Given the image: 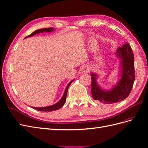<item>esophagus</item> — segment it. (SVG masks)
<instances>
[{"mask_svg":"<svg viewBox=\"0 0 148 148\" xmlns=\"http://www.w3.org/2000/svg\"><path fill=\"white\" fill-rule=\"evenodd\" d=\"M90 69V67L88 66H85L83 67V68L82 69V72L83 73H87L88 71H89Z\"/></svg>","mask_w":148,"mask_h":148,"instance_id":"34e87169","label":"esophagus"}]
</instances>
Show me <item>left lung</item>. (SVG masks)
Instances as JSON below:
<instances>
[{
    "label": "left lung",
    "mask_w": 148,
    "mask_h": 148,
    "mask_svg": "<svg viewBox=\"0 0 148 148\" xmlns=\"http://www.w3.org/2000/svg\"><path fill=\"white\" fill-rule=\"evenodd\" d=\"M115 54L120 61V73L119 79L111 88L105 90L101 87L97 81L99 75L91 73V94L95 100L103 103L112 104L125 99L132 89L134 76V55L128 43H125L121 47L117 48Z\"/></svg>",
    "instance_id": "obj_1"
}]
</instances>
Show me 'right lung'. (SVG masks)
Wrapping results in <instances>:
<instances>
[{
  "label": "right lung",
  "mask_w": 148,
  "mask_h": 148,
  "mask_svg": "<svg viewBox=\"0 0 148 148\" xmlns=\"http://www.w3.org/2000/svg\"><path fill=\"white\" fill-rule=\"evenodd\" d=\"M54 31V28L51 27V28H43V29H37V30L33 32L32 34H30L29 35L25 37V38H29L31 37L32 36H34L36 34H38V33H43V32H52ZM74 81V79L72 80V81L67 84L66 88L64 94L62 95V97H61V99L60 100V101L52 105H50V106H48V107H32V108L37 110L38 111H41V112H51V111H54V110H56L60 109V108H61L64 104L65 103L66 100V96H67V90H68V88L69 87V86L71 85V84Z\"/></svg>",
  "instance_id": "obj_1"
}]
</instances>
